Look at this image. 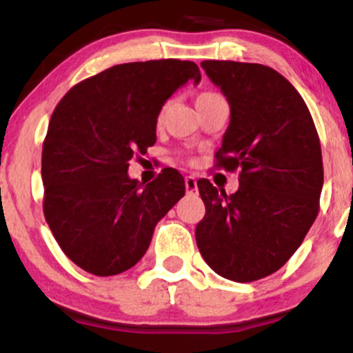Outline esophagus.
I'll return each instance as SVG.
<instances>
[{
	"label": "esophagus",
	"mask_w": 353,
	"mask_h": 353,
	"mask_svg": "<svg viewBox=\"0 0 353 353\" xmlns=\"http://www.w3.org/2000/svg\"><path fill=\"white\" fill-rule=\"evenodd\" d=\"M184 184H185V190H188V194H196L197 192V181L194 176H188L184 179Z\"/></svg>",
	"instance_id": "34e87169"
}]
</instances>
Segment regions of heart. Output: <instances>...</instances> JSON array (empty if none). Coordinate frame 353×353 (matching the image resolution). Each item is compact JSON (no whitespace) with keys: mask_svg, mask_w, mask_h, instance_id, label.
<instances>
[{"mask_svg":"<svg viewBox=\"0 0 353 353\" xmlns=\"http://www.w3.org/2000/svg\"><path fill=\"white\" fill-rule=\"evenodd\" d=\"M205 94H210V92H205ZM201 96H204V94H201Z\"/></svg>","mask_w":353,"mask_h":353,"instance_id":"b5f03b06","label":"heart"}]
</instances>
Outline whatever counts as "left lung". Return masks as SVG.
I'll return each instance as SVG.
<instances>
[{
    "label": "left lung",
    "mask_w": 353,
    "mask_h": 353,
    "mask_svg": "<svg viewBox=\"0 0 353 353\" xmlns=\"http://www.w3.org/2000/svg\"><path fill=\"white\" fill-rule=\"evenodd\" d=\"M230 106L217 165L239 168V189L228 196L197 181L205 216L196 241L221 277L252 282L292 257L319 214L323 185L320 141L297 89L272 68L202 61Z\"/></svg>",
    "instance_id": "8db88e82"
}]
</instances>
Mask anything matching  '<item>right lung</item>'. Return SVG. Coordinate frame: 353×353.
I'll list each match as a JSON object with an SVG mask.
<instances>
[{
	"mask_svg": "<svg viewBox=\"0 0 353 353\" xmlns=\"http://www.w3.org/2000/svg\"><path fill=\"white\" fill-rule=\"evenodd\" d=\"M188 81L192 61L125 63L81 81L59 101L43 144V210L63 252L89 274L131 269L154 228L184 196V177L168 168L148 184L129 161L156 143L157 116Z\"/></svg>",
	"mask_w": 353,
	"mask_h": 353,
	"instance_id": "1",
	"label": "right lung"
}]
</instances>
